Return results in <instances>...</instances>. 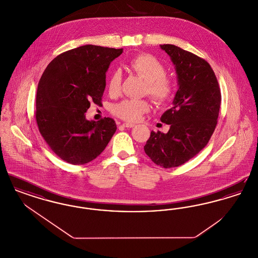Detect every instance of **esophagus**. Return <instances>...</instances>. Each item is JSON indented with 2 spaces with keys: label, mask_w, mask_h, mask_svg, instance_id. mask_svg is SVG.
Returning a JSON list of instances; mask_svg holds the SVG:
<instances>
[{
  "label": "esophagus",
  "mask_w": 258,
  "mask_h": 258,
  "mask_svg": "<svg viewBox=\"0 0 258 258\" xmlns=\"http://www.w3.org/2000/svg\"><path fill=\"white\" fill-rule=\"evenodd\" d=\"M135 123H123V126L124 127H127V128H131V127H134L135 126Z\"/></svg>",
  "instance_id": "esophagus-1"
}]
</instances>
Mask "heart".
<instances>
[{
    "mask_svg": "<svg viewBox=\"0 0 258 258\" xmlns=\"http://www.w3.org/2000/svg\"><path fill=\"white\" fill-rule=\"evenodd\" d=\"M130 69L141 76L146 81L145 93L159 104L167 102L175 92L174 81L166 74L164 64L156 57L150 54H140L135 56L128 62ZM122 74L119 70L113 71L109 77L108 91L110 95H116L120 91ZM150 109L146 99L127 98L115 104L112 108L114 115L125 121H137L142 114Z\"/></svg>",
    "mask_w": 258,
    "mask_h": 258,
    "instance_id": "b5f03b06",
    "label": "heart"
}]
</instances>
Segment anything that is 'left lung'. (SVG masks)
I'll return each instance as SVG.
<instances>
[{
    "mask_svg": "<svg viewBox=\"0 0 258 258\" xmlns=\"http://www.w3.org/2000/svg\"><path fill=\"white\" fill-rule=\"evenodd\" d=\"M160 48L175 66L179 89L171 108L160 117L162 123L170 124L168 133L152 132L144 151L157 165L171 168L184 164L207 145L218 123L221 89L204 59L173 44Z\"/></svg>",
    "mask_w": 258,
    "mask_h": 258,
    "instance_id": "obj_1",
    "label": "left lung"
}]
</instances>
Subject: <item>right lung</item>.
I'll use <instances>...</instances> for the list:
<instances>
[{
    "label": "right lung",
    "mask_w": 258,
    "mask_h": 258,
    "mask_svg": "<svg viewBox=\"0 0 258 258\" xmlns=\"http://www.w3.org/2000/svg\"><path fill=\"white\" fill-rule=\"evenodd\" d=\"M123 53L98 45L66 51L50 61L37 85L36 119L50 149L72 164H85L107 146L117 125L113 119H86L92 102L99 105L111 61Z\"/></svg>",
    "instance_id": "1"
}]
</instances>
